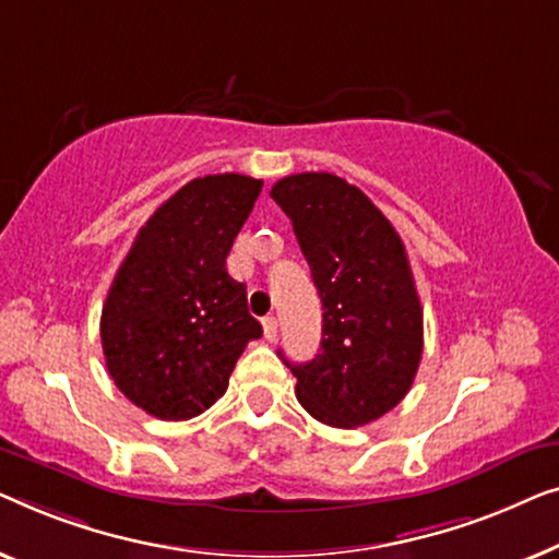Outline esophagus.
<instances>
[{"instance_id": "1", "label": "esophagus", "mask_w": 559, "mask_h": 559, "mask_svg": "<svg viewBox=\"0 0 559 559\" xmlns=\"http://www.w3.org/2000/svg\"><path fill=\"white\" fill-rule=\"evenodd\" d=\"M263 334H265V340L269 342H273L278 336V319L276 317H265L263 319Z\"/></svg>"}]
</instances>
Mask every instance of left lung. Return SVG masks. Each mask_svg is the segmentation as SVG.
<instances>
[{
    "mask_svg": "<svg viewBox=\"0 0 559 559\" xmlns=\"http://www.w3.org/2000/svg\"><path fill=\"white\" fill-rule=\"evenodd\" d=\"M271 198L294 225L324 309L319 355L283 359L298 403L326 426H367L407 395L423 357V309L403 240L359 187L329 171L283 177Z\"/></svg>",
    "mask_w": 559,
    "mask_h": 559,
    "instance_id": "1",
    "label": "left lung"
}]
</instances>
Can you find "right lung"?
Listing matches in <instances>:
<instances>
[{
	"label": "right lung",
	"mask_w": 559,
	"mask_h": 559,
	"mask_svg": "<svg viewBox=\"0 0 559 559\" xmlns=\"http://www.w3.org/2000/svg\"><path fill=\"white\" fill-rule=\"evenodd\" d=\"M261 179L207 175L146 219L108 288L100 342L108 374L159 420H190L225 395L248 342L263 334L225 258Z\"/></svg>",
	"instance_id": "add662e5"
}]
</instances>
